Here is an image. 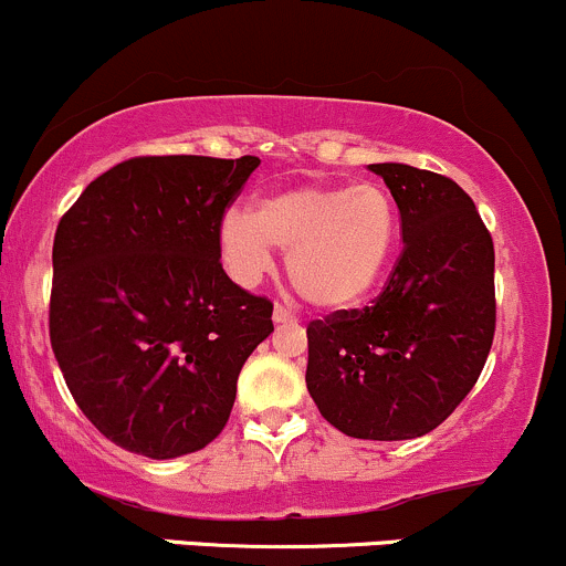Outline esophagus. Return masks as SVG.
<instances>
[{"mask_svg":"<svg viewBox=\"0 0 566 566\" xmlns=\"http://www.w3.org/2000/svg\"><path fill=\"white\" fill-rule=\"evenodd\" d=\"M272 318H275V324H294L296 315L291 313V310L285 305H281V302H277L275 310H272Z\"/></svg>","mask_w":566,"mask_h":566,"instance_id":"1","label":"esophagus"}]
</instances>
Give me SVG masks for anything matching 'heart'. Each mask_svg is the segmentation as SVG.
Instances as JSON below:
<instances>
[{
	"label": "heart",
	"instance_id": "b5f03b06",
	"mask_svg": "<svg viewBox=\"0 0 566 566\" xmlns=\"http://www.w3.org/2000/svg\"><path fill=\"white\" fill-rule=\"evenodd\" d=\"M399 212L378 184H305L259 199L256 212L232 208L218 223V251L240 285H256L285 253L289 281L310 305L339 310L375 289L391 261Z\"/></svg>",
	"mask_w": 566,
	"mask_h": 566
}]
</instances>
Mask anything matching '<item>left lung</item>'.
I'll return each mask as SVG.
<instances>
[{
    "label": "left lung",
    "mask_w": 566,
    "mask_h": 566,
    "mask_svg": "<svg viewBox=\"0 0 566 566\" xmlns=\"http://www.w3.org/2000/svg\"><path fill=\"white\" fill-rule=\"evenodd\" d=\"M402 218V253L369 307L307 324V391L358 440H412L464 402L496 329L494 240L459 184L369 164Z\"/></svg>",
    "instance_id": "left-lung-1"
}]
</instances>
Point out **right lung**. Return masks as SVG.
Wrapping results in <instances>:
<instances>
[{
  "instance_id": "1",
  "label": "right lung",
  "mask_w": 566,
  "mask_h": 566,
  "mask_svg": "<svg viewBox=\"0 0 566 566\" xmlns=\"http://www.w3.org/2000/svg\"><path fill=\"white\" fill-rule=\"evenodd\" d=\"M256 156H135L91 180L53 237L48 329L83 416L124 451L221 434L272 302L223 272L218 223Z\"/></svg>"
}]
</instances>
